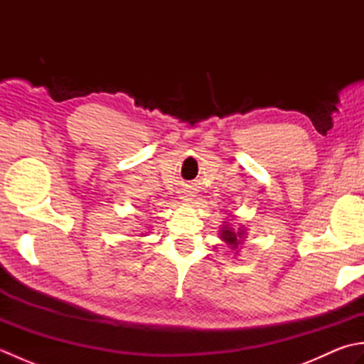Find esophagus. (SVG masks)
Here are the masks:
<instances>
[{
  "mask_svg": "<svg viewBox=\"0 0 364 364\" xmlns=\"http://www.w3.org/2000/svg\"><path fill=\"white\" fill-rule=\"evenodd\" d=\"M183 200H184V202H189L191 198H189V196H184V197H183Z\"/></svg>",
  "mask_w": 364,
  "mask_h": 364,
  "instance_id": "obj_1",
  "label": "esophagus"
}]
</instances>
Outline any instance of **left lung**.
<instances>
[{
    "instance_id": "1",
    "label": "left lung",
    "mask_w": 364,
    "mask_h": 364,
    "mask_svg": "<svg viewBox=\"0 0 364 364\" xmlns=\"http://www.w3.org/2000/svg\"><path fill=\"white\" fill-rule=\"evenodd\" d=\"M245 236H247V230L244 225L239 227L237 230L231 225L230 222H223V225H220L219 237L230 247L231 250H235L236 255L239 253V245L244 242Z\"/></svg>"
}]
</instances>
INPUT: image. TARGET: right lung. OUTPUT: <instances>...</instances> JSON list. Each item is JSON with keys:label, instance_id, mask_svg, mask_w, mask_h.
<instances>
[{"label": "right lung", "instance_id": "add662e5", "mask_svg": "<svg viewBox=\"0 0 364 364\" xmlns=\"http://www.w3.org/2000/svg\"><path fill=\"white\" fill-rule=\"evenodd\" d=\"M142 236H144V235H142Z\"/></svg>", "mask_w": 364, "mask_h": 364}]
</instances>
